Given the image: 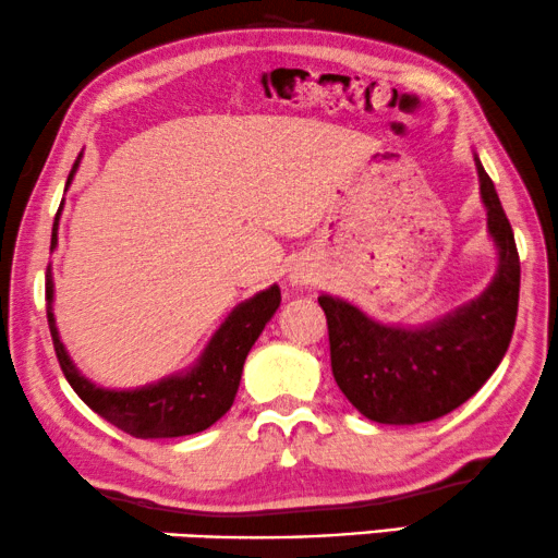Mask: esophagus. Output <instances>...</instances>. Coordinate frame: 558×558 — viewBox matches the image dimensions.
<instances>
[{"instance_id": "34e87169", "label": "esophagus", "mask_w": 558, "mask_h": 558, "mask_svg": "<svg viewBox=\"0 0 558 558\" xmlns=\"http://www.w3.org/2000/svg\"><path fill=\"white\" fill-rule=\"evenodd\" d=\"M308 272H303V270H295L293 272V276H290V280H293L295 282V286H303V282H308Z\"/></svg>"}]
</instances>
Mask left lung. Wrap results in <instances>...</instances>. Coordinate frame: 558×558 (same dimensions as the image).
Returning a JSON list of instances; mask_svg holds the SVG:
<instances>
[{"label":"left lung","mask_w":558,"mask_h":558,"mask_svg":"<svg viewBox=\"0 0 558 558\" xmlns=\"http://www.w3.org/2000/svg\"><path fill=\"white\" fill-rule=\"evenodd\" d=\"M498 270L475 301L420 328L381 324L341 298L318 295L331 341L333 379L366 420L420 425L468 402L504 361L518 316L515 238L475 154Z\"/></svg>","instance_id":"obj_1"}]
</instances>
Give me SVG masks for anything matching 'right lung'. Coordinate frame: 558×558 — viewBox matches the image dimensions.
<instances>
[{
  "label": "right lung",
  "instance_id": "1",
  "mask_svg": "<svg viewBox=\"0 0 558 558\" xmlns=\"http://www.w3.org/2000/svg\"><path fill=\"white\" fill-rule=\"evenodd\" d=\"M77 161L73 171H70L68 184L73 182ZM58 219L60 211L54 215L50 250L58 245ZM45 298L54 354H58L62 374H65L70 387L75 389V395L93 412L123 429V433L141 439H159L197 435L202 429L215 425L230 410L234 395H238L242 366H245L250 349H253L257 336L263 333L265 324L272 318V313L278 311L280 288L270 286L260 290V293H255L253 298H247V301H242L225 318V324L217 328L207 343V349L202 351V356L190 368L163 376V379L138 389H104L90 379H85L77 372L73 359L68 356V351L60 341L58 326H54V282L50 268H47L45 278Z\"/></svg>",
  "mask_w": 558,
  "mask_h": 558
}]
</instances>
